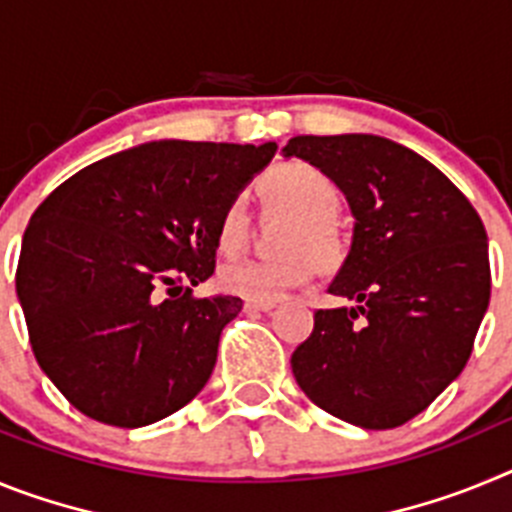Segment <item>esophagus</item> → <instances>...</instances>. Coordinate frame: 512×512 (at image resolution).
Wrapping results in <instances>:
<instances>
[{"label":"esophagus","mask_w":512,"mask_h":512,"mask_svg":"<svg viewBox=\"0 0 512 512\" xmlns=\"http://www.w3.org/2000/svg\"><path fill=\"white\" fill-rule=\"evenodd\" d=\"M246 312H269L277 307V302H253V300H246Z\"/></svg>","instance_id":"34e87169"}]
</instances>
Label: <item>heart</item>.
Instances as JSON below:
<instances>
[{"label": "heart", "instance_id": "obj_1", "mask_svg": "<svg viewBox=\"0 0 512 512\" xmlns=\"http://www.w3.org/2000/svg\"><path fill=\"white\" fill-rule=\"evenodd\" d=\"M264 192L279 207H287L300 217V225L292 233L289 251L284 259H238L220 271V284L225 292L253 302H277L289 289L310 282L318 271L312 250L323 264H333L341 256V243L333 230V217L341 210V189L318 166L305 161H287L271 169L264 179ZM248 210L243 197H235L220 215L217 223V246L225 253H235L246 241Z\"/></svg>", "mask_w": 512, "mask_h": 512}]
</instances>
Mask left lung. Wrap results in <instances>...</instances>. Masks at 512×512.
I'll list each match as a JSON object with an SVG mask.
<instances>
[{
	"label": "left lung",
	"mask_w": 512,
	"mask_h": 512,
	"mask_svg": "<svg viewBox=\"0 0 512 512\" xmlns=\"http://www.w3.org/2000/svg\"><path fill=\"white\" fill-rule=\"evenodd\" d=\"M282 153L325 171L356 220L328 287L356 305L315 312L292 374L325 413L397 428L467 366L490 305L485 225L431 161L390 138L297 135Z\"/></svg>",
	"instance_id": "1"
}]
</instances>
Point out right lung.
<instances>
[{"instance_id": "obj_1", "label": "right lung", "mask_w": 512, "mask_h": 512, "mask_svg": "<svg viewBox=\"0 0 512 512\" xmlns=\"http://www.w3.org/2000/svg\"><path fill=\"white\" fill-rule=\"evenodd\" d=\"M277 143L153 140L61 184L30 217L17 297L45 377L79 413L140 428L210 379L241 297H197L220 215Z\"/></svg>"}]
</instances>
